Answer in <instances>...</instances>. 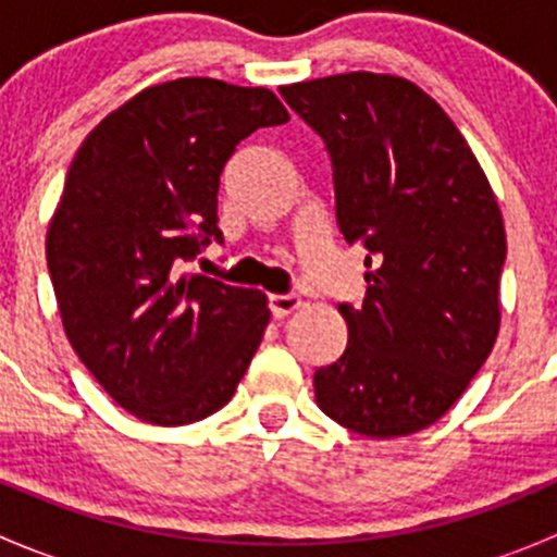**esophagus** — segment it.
<instances>
[{
    "mask_svg": "<svg viewBox=\"0 0 557 557\" xmlns=\"http://www.w3.org/2000/svg\"><path fill=\"white\" fill-rule=\"evenodd\" d=\"M299 307H301V299H299V296H294V294L269 296V310H272V314L277 320L288 318V314L294 310H299Z\"/></svg>",
    "mask_w": 557,
    "mask_h": 557,
    "instance_id": "1",
    "label": "esophagus"
}]
</instances>
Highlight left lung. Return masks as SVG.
Here are the masks:
<instances>
[{"label": "left lung", "instance_id": "obj_1", "mask_svg": "<svg viewBox=\"0 0 557 557\" xmlns=\"http://www.w3.org/2000/svg\"><path fill=\"white\" fill-rule=\"evenodd\" d=\"M280 94L325 143L342 237L367 247V299L339 305L350 339L314 372L318 407L374 440L429 429L496 345L507 234L491 183L404 77L347 72Z\"/></svg>", "mask_w": 557, "mask_h": 557}]
</instances>
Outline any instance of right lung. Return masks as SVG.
<instances>
[{
  "label": "right lung",
  "instance_id": "right-lung-1",
  "mask_svg": "<svg viewBox=\"0 0 557 557\" xmlns=\"http://www.w3.org/2000/svg\"><path fill=\"white\" fill-rule=\"evenodd\" d=\"M288 110L269 88L180 77L112 110L75 153L48 226V272L77 358L126 412L185 425L237 391L267 296L185 274L215 239L221 172Z\"/></svg>",
  "mask_w": 557,
  "mask_h": 557
}]
</instances>
